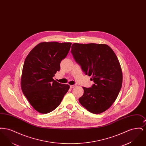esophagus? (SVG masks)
Returning a JSON list of instances; mask_svg holds the SVG:
<instances>
[{
  "label": "esophagus",
  "mask_w": 146,
  "mask_h": 146,
  "mask_svg": "<svg viewBox=\"0 0 146 146\" xmlns=\"http://www.w3.org/2000/svg\"><path fill=\"white\" fill-rule=\"evenodd\" d=\"M76 85H70V89H73V88H74V87H76Z\"/></svg>",
  "instance_id": "obj_1"
}]
</instances>
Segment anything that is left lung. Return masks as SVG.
Wrapping results in <instances>:
<instances>
[{
    "instance_id": "8db88e82",
    "label": "left lung",
    "mask_w": 146,
    "mask_h": 146,
    "mask_svg": "<svg viewBox=\"0 0 146 146\" xmlns=\"http://www.w3.org/2000/svg\"><path fill=\"white\" fill-rule=\"evenodd\" d=\"M71 48L75 61L94 82L91 88L83 87L80 104L94 114L106 111L117 99L122 86V70L117 56L104 44L74 43Z\"/></svg>"
}]
</instances>
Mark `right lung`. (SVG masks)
<instances>
[{
    "instance_id": "obj_1",
    "label": "right lung",
    "mask_w": 146,
    "mask_h": 146,
    "mask_svg": "<svg viewBox=\"0 0 146 146\" xmlns=\"http://www.w3.org/2000/svg\"><path fill=\"white\" fill-rule=\"evenodd\" d=\"M71 42H42L26 57L21 76L24 95L35 110L42 114L54 111L70 89L52 77L60 70V63L69 52Z\"/></svg>"
}]
</instances>
